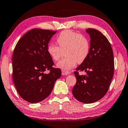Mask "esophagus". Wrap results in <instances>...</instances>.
I'll return each instance as SVG.
<instances>
[{
	"label": "esophagus",
	"mask_w": 128,
	"mask_h": 128,
	"mask_svg": "<svg viewBox=\"0 0 128 128\" xmlns=\"http://www.w3.org/2000/svg\"><path fill=\"white\" fill-rule=\"evenodd\" d=\"M70 74V72L68 71V70H62V75H63V76Z\"/></svg>",
	"instance_id": "1"
}]
</instances>
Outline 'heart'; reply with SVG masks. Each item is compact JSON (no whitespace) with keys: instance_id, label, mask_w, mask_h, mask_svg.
<instances>
[{"instance_id":"heart-1","label":"heart","mask_w":128,"mask_h":128,"mask_svg":"<svg viewBox=\"0 0 128 128\" xmlns=\"http://www.w3.org/2000/svg\"><path fill=\"white\" fill-rule=\"evenodd\" d=\"M59 46L50 43L48 46V52L54 60H59L66 50L67 56L60 61L57 66L67 70L76 66L77 62L82 63L86 60L90 50L88 38L78 32L71 30H64L57 38Z\"/></svg>"}]
</instances>
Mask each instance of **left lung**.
Masks as SVG:
<instances>
[{
  "mask_svg": "<svg viewBox=\"0 0 128 128\" xmlns=\"http://www.w3.org/2000/svg\"><path fill=\"white\" fill-rule=\"evenodd\" d=\"M86 32L90 38V52L74 72L77 82L72 94L80 102L90 104L102 98L108 91L114 74V58L110 42L101 32L93 28ZM79 71L87 74L80 75Z\"/></svg>",
  "mask_w": 128,
  "mask_h": 128,
  "instance_id": "obj_1",
  "label": "left lung"
}]
</instances>
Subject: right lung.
<instances>
[{
	"label": "right lung",
	"mask_w": 128,
	"mask_h": 128,
	"mask_svg": "<svg viewBox=\"0 0 128 128\" xmlns=\"http://www.w3.org/2000/svg\"><path fill=\"white\" fill-rule=\"evenodd\" d=\"M57 32L35 28L22 36L14 50L12 78L18 93L24 100L37 103L51 93L62 71L53 68L48 52V42ZM50 70L46 74L44 72Z\"/></svg>",
	"instance_id": "right-lung-1"
}]
</instances>
